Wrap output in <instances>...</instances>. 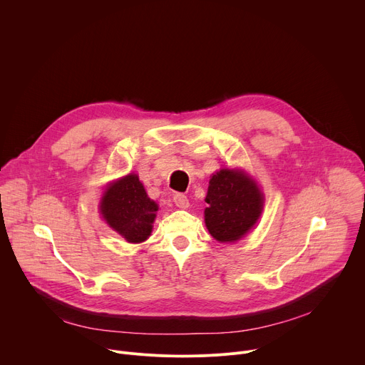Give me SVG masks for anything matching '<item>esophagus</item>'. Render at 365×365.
Segmentation results:
<instances>
[{
  "label": "esophagus",
  "instance_id": "obj_1",
  "mask_svg": "<svg viewBox=\"0 0 365 365\" xmlns=\"http://www.w3.org/2000/svg\"><path fill=\"white\" fill-rule=\"evenodd\" d=\"M173 202L178 207H187V205H189V200H187L186 195H183V193H175Z\"/></svg>",
  "mask_w": 365,
  "mask_h": 365
}]
</instances>
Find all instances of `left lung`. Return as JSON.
I'll return each instance as SVG.
<instances>
[{
	"label": "left lung",
	"instance_id": "left-lung-1",
	"mask_svg": "<svg viewBox=\"0 0 365 365\" xmlns=\"http://www.w3.org/2000/svg\"><path fill=\"white\" fill-rule=\"evenodd\" d=\"M205 202V225L210 234L220 242H235L257 224L264 196L245 172L221 169L212 175Z\"/></svg>",
	"mask_w": 365,
	"mask_h": 365
}]
</instances>
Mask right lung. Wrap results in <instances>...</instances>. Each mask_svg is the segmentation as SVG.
Segmentation results:
<instances>
[{
	"instance_id": "1",
	"label": "right lung",
	"mask_w": 365,
	"mask_h": 365,
	"mask_svg": "<svg viewBox=\"0 0 365 365\" xmlns=\"http://www.w3.org/2000/svg\"><path fill=\"white\" fill-rule=\"evenodd\" d=\"M99 211L114 231L138 244L150 237L159 206L147 196L138 176L130 173L107 186Z\"/></svg>"
}]
</instances>
